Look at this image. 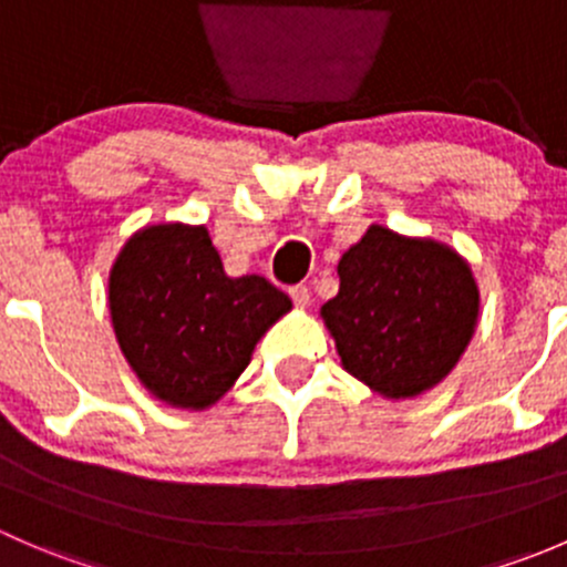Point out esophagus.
I'll list each match as a JSON object with an SVG mask.
<instances>
[{
    "mask_svg": "<svg viewBox=\"0 0 567 567\" xmlns=\"http://www.w3.org/2000/svg\"><path fill=\"white\" fill-rule=\"evenodd\" d=\"M288 293H290V299H293L296 307H301V310H305V307H310L312 296H310V288H307V285H293Z\"/></svg>",
    "mask_w": 567,
    "mask_h": 567,
    "instance_id": "obj_1",
    "label": "esophagus"
}]
</instances>
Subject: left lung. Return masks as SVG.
Instances as JSON below:
<instances>
[{
	"mask_svg": "<svg viewBox=\"0 0 567 567\" xmlns=\"http://www.w3.org/2000/svg\"><path fill=\"white\" fill-rule=\"evenodd\" d=\"M340 290L320 307L340 362L390 400L433 390L474 334L480 290L447 244L370 225L337 262Z\"/></svg>",
	"mask_w": 567,
	"mask_h": 567,
	"instance_id": "8db88e82",
	"label": "left lung"
}]
</instances>
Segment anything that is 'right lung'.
Returning a JSON list of instances; mask_svg holds the SVG:
<instances>
[{
	"instance_id": "obj_1",
	"label": "right lung",
	"mask_w": 567,
	"mask_h": 567,
	"mask_svg": "<svg viewBox=\"0 0 567 567\" xmlns=\"http://www.w3.org/2000/svg\"><path fill=\"white\" fill-rule=\"evenodd\" d=\"M290 307L257 274L227 277L203 225L142 227L109 271L120 351L142 386L175 409H210Z\"/></svg>"
}]
</instances>
